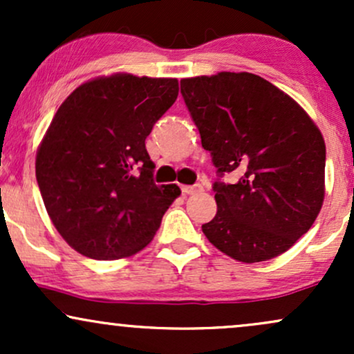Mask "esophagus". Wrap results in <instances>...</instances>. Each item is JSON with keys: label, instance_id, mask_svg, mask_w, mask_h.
Masks as SVG:
<instances>
[{"label": "esophagus", "instance_id": "obj_1", "mask_svg": "<svg viewBox=\"0 0 354 354\" xmlns=\"http://www.w3.org/2000/svg\"><path fill=\"white\" fill-rule=\"evenodd\" d=\"M183 194H188V196H191V194H196V193H201L203 191V186L201 185H193V186H183L181 188Z\"/></svg>", "mask_w": 354, "mask_h": 354}]
</instances>
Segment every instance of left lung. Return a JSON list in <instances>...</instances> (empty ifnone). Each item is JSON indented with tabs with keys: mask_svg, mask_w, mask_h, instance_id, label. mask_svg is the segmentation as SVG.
Wrapping results in <instances>:
<instances>
[{
	"mask_svg": "<svg viewBox=\"0 0 354 354\" xmlns=\"http://www.w3.org/2000/svg\"><path fill=\"white\" fill-rule=\"evenodd\" d=\"M181 95L218 176L216 216L203 233L243 263L284 253L311 228L324 200L326 146L308 113L253 73L181 80Z\"/></svg>",
	"mask_w": 354,
	"mask_h": 354,
	"instance_id": "1",
	"label": "left lung"
}]
</instances>
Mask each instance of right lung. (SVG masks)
<instances>
[{"mask_svg": "<svg viewBox=\"0 0 354 354\" xmlns=\"http://www.w3.org/2000/svg\"><path fill=\"white\" fill-rule=\"evenodd\" d=\"M178 98V80L118 73L63 101L36 154L53 225L73 250L120 259L151 241L176 185L158 186L145 140Z\"/></svg>", "mask_w": 354, "mask_h": 354, "instance_id": "right-lung-1", "label": "right lung"}]
</instances>
